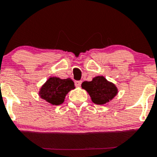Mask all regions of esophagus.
Segmentation results:
<instances>
[{"mask_svg": "<svg viewBox=\"0 0 157 157\" xmlns=\"http://www.w3.org/2000/svg\"><path fill=\"white\" fill-rule=\"evenodd\" d=\"M81 83H82L81 80H77V81H75V85L77 86H80V85H81Z\"/></svg>", "mask_w": 157, "mask_h": 157, "instance_id": "obj_1", "label": "esophagus"}]
</instances>
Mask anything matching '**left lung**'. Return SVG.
Segmentation results:
<instances>
[{
    "label": "left lung",
    "mask_w": 157,
    "mask_h": 157,
    "mask_svg": "<svg viewBox=\"0 0 157 157\" xmlns=\"http://www.w3.org/2000/svg\"><path fill=\"white\" fill-rule=\"evenodd\" d=\"M81 86L89 94L92 101L98 105L109 103L118 94L117 86L103 76H97L91 81L83 82Z\"/></svg>",
    "instance_id": "left-lung-1"
}]
</instances>
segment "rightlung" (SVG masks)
I'll return each instance as SVG.
<instances>
[{
    "instance_id": "1",
    "label": "right lung",
    "mask_w": 157,
    "mask_h": 157,
    "mask_svg": "<svg viewBox=\"0 0 157 157\" xmlns=\"http://www.w3.org/2000/svg\"><path fill=\"white\" fill-rule=\"evenodd\" d=\"M74 88V83L71 78L51 77L39 90V96L51 105L58 106L63 103L67 94Z\"/></svg>"
}]
</instances>
